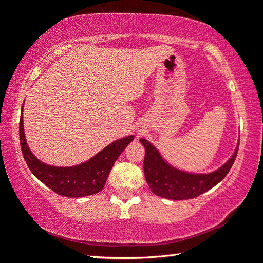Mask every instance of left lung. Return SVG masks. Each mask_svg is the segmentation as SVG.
Returning <instances> with one entry per match:
<instances>
[{
	"label": "left lung",
	"mask_w": 263,
	"mask_h": 263,
	"mask_svg": "<svg viewBox=\"0 0 263 263\" xmlns=\"http://www.w3.org/2000/svg\"><path fill=\"white\" fill-rule=\"evenodd\" d=\"M145 147L144 173L152 193L160 197L183 201L202 195L210 190L228 175L237 157L239 142L233 154L222 166L210 173H191L180 169L163 159L159 149L145 138H140Z\"/></svg>",
	"instance_id": "left-lung-1"
}]
</instances>
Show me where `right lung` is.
Wrapping results in <instances>:
<instances>
[{
	"mask_svg": "<svg viewBox=\"0 0 263 263\" xmlns=\"http://www.w3.org/2000/svg\"><path fill=\"white\" fill-rule=\"evenodd\" d=\"M23 124V108H22L20 140L26 164L39 181H42L58 195L65 197H84L100 193L104 188L106 179L116 160L135 139V136L131 135L115 140L87 161L75 166L58 167L41 161L31 152L25 139Z\"/></svg>",
	"mask_w": 263,
	"mask_h": 263,
	"instance_id": "1",
	"label": "right lung"
}]
</instances>
